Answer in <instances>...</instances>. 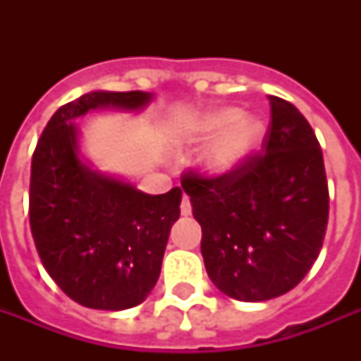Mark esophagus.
I'll use <instances>...</instances> for the list:
<instances>
[{"label":"esophagus","instance_id":"esophagus-1","mask_svg":"<svg viewBox=\"0 0 361 361\" xmlns=\"http://www.w3.org/2000/svg\"><path fill=\"white\" fill-rule=\"evenodd\" d=\"M180 209H181V215H183V217L191 215V202H189V197H183Z\"/></svg>","mask_w":361,"mask_h":361}]
</instances>
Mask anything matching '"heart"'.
I'll return each instance as SVG.
<instances>
[{
	"mask_svg": "<svg viewBox=\"0 0 361 361\" xmlns=\"http://www.w3.org/2000/svg\"><path fill=\"white\" fill-rule=\"evenodd\" d=\"M189 142H208L198 166L209 178L236 172L262 146L266 123L258 116L243 114L238 106H219L197 116L183 127Z\"/></svg>",
	"mask_w": 361,
	"mask_h": 361,
	"instance_id": "b5f03b06",
	"label": "heart"
}]
</instances>
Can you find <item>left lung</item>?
<instances>
[{
    "mask_svg": "<svg viewBox=\"0 0 361 361\" xmlns=\"http://www.w3.org/2000/svg\"><path fill=\"white\" fill-rule=\"evenodd\" d=\"M269 104L262 155L223 178H181L202 226L209 279L240 302H266L292 290L319 257L328 225L319 140L294 104L275 95Z\"/></svg>",
    "mask_w": 361,
    "mask_h": 361,
    "instance_id": "1",
    "label": "left lung"
}]
</instances>
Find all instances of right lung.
<instances>
[{
    "mask_svg": "<svg viewBox=\"0 0 361 361\" xmlns=\"http://www.w3.org/2000/svg\"><path fill=\"white\" fill-rule=\"evenodd\" d=\"M147 92H90L56 110L31 161L30 225L41 262L61 290L90 309L142 303L161 274L181 189L147 195L95 169L75 120L93 110L140 112Z\"/></svg>",
    "mask_w": 361,
    "mask_h": 361,
    "instance_id": "1",
    "label": "right lung"
}]
</instances>
